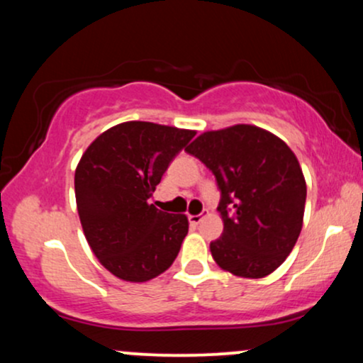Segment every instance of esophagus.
<instances>
[{
    "mask_svg": "<svg viewBox=\"0 0 363 363\" xmlns=\"http://www.w3.org/2000/svg\"><path fill=\"white\" fill-rule=\"evenodd\" d=\"M206 215H208V211H206V210L203 211L201 215H189V223L193 225V227H196V225H199V223L203 222V218H205Z\"/></svg>",
    "mask_w": 363,
    "mask_h": 363,
    "instance_id": "34e87169",
    "label": "esophagus"
}]
</instances>
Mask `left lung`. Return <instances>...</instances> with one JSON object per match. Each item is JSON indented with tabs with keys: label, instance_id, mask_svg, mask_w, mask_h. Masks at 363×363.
<instances>
[{
	"label": "left lung",
	"instance_id": "obj_1",
	"mask_svg": "<svg viewBox=\"0 0 363 363\" xmlns=\"http://www.w3.org/2000/svg\"><path fill=\"white\" fill-rule=\"evenodd\" d=\"M186 152L213 172L220 189L223 232L210 244L216 264L242 278L273 273L302 230L307 187L294 152L249 124L203 133Z\"/></svg>",
	"mask_w": 363,
	"mask_h": 363
}]
</instances>
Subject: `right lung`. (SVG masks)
<instances>
[{"label": "right lung", "instance_id": "add662e5", "mask_svg": "<svg viewBox=\"0 0 363 363\" xmlns=\"http://www.w3.org/2000/svg\"><path fill=\"white\" fill-rule=\"evenodd\" d=\"M194 131L131 121L107 129L74 172L78 215L97 259L126 281L164 273L187 235L184 215L150 205L170 162Z\"/></svg>", "mask_w": 363, "mask_h": 363}]
</instances>
